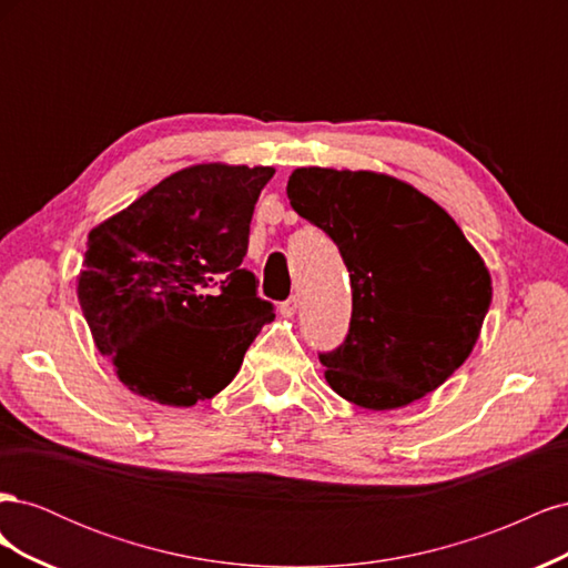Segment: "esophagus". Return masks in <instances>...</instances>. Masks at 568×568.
<instances>
[{"mask_svg":"<svg viewBox=\"0 0 568 568\" xmlns=\"http://www.w3.org/2000/svg\"><path fill=\"white\" fill-rule=\"evenodd\" d=\"M296 311H298V301H296V296H291L288 301H284V303L280 305V313H282V317H294V315H296Z\"/></svg>","mask_w":568,"mask_h":568,"instance_id":"34e87169","label":"esophagus"}]
</instances>
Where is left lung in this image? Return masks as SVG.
<instances>
[{
    "label": "left lung",
    "instance_id": "1",
    "mask_svg": "<svg viewBox=\"0 0 568 568\" xmlns=\"http://www.w3.org/2000/svg\"><path fill=\"white\" fill-rule=\"evenodd\" d=\"M286 194L351 272L348 336L320 355L326 384L376 412L445 384L474 351L493 298L484 257L457 222L412 184L372 170L296 168Z\"/></svg>",
    "mask_w": 568,
    "mask_h": 568
}]
</instances>
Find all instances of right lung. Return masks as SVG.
<instances>
[{"label":"right lung","mask_w":568,"mask_h":568,"mask_svg":"<svg viewBox=\"0 0 568 568\" xmlns=\"http://www.w3.org/2000/svg\"><path fill=\"white\" fill-rule=\"evenodd\" d=\"M267 165L178 170L88 236L78 301L118 379L192 407L225 388L274 320L242 267Z\"/></svg>","instance_id":"right-lung-1"}]
</instances>
